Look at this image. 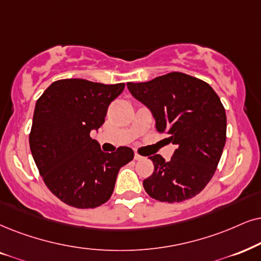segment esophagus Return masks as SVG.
Wrapping results in <instances>:
<instances>
[{
    "mask_svg": "<svg viewBox=\"0 0 261 261\" xmlns=\"http://www.w3.org/2000/svg\"><path fill=\"white\" fill-rule=\"evenodd\" d=\"M141 159H143V156H142V155H140L138 153H135V160H141Z\"/></svg>",
    "mask_w": 261,
    "mask_h": 261,
    "instance_id": "1",
    "label": "esophagus"
}]
</instances>
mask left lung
Instances as JSON below:
<instances>
[{
    "instance_id": "left-lung-1",
    "label": "left lung",
    "mask_w": 261,
    "mask_h": 261,
    "mask_svg": "<svg viewBox=\"0 0 261 261\" xmlns=\"http://www.w3.org/2000/svg\"><path fill=\"white\" fill-rule=\"evenodd\" d=\"M138 101L150 108L156 130L167 134L177 149L170 161L160 154L149 159L154 172L144 190L161 202H182L208 184L226 141V114L210 84L182 72H171L144 83H127Z\"/></svg>"
}]
</instances>
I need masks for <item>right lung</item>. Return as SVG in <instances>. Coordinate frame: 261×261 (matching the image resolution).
Listing matches in <instances>:
<instances>
[{"label": "right lung", "instance_id": "obj_1", "mask_svg": "<svg viewBox=\"0 0 261 261\" xmlns=\"http://www.w3.org/2000/svg\"><path fill=\"white\" fill-rule=\"evenodd\" d=\"M124 88V83L60 79L36 102L30 149L43 182L68 206L95 208L107 202L120 167L134 159L131 148L105 153L90 137Z\"/></svg>", "mask_w": 261, "mask_h": 261}]
</instances>
